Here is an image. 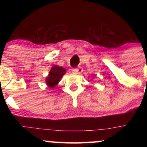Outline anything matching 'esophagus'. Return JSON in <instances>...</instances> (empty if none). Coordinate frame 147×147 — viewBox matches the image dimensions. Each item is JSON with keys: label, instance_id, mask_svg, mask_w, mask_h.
<instances>
[{"label": "esophagus", "instance_id": "1", "mask_svg": "<svg viewBox=\"0 0 147 147\" xmlns=\"http://www.w3.org/2000/svg\"><path fill=\"white\" fill-rule=\"evenodd\" d=\"M83 71V69L82 67H79L78 68H74L72 69V72L76 75H79V74L82 73V72Z\"/></svg>", "mask_w": 147, "mask_h": 147}]
</instances>
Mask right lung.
I'll return each instance as SVG.
<instances>
[{"label":"right lung","mask_w":147,"mask_h":147,"mask_svg":"<svg viewBox=\"0 0 147 147\" xmlns=\"http://www.w3.org/2000/svg\"><path fill=\"white\" fill-rule=\"evenodd\" d=\"M65 72V68L57 66V65H54L49 72L48 77L46 78L47 85L50 88L56 86V85L59 82L61 78L63 77Z\"/></svg>","instance_id":"add662e5"}]
</instances>
